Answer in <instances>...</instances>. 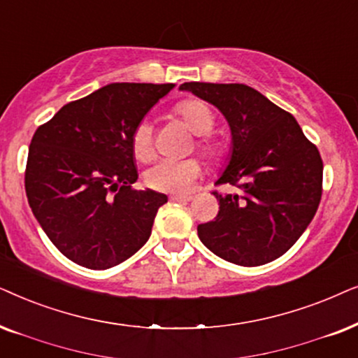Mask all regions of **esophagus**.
Here are the masks:
<instances>
[{"instance_id":"34e87169","label":"esophagus","mask_w":358,"mask_h":358,"mask_svg":"<svg viewBox=\"0 0 358 358\" xmlns=\"http://www.w3.org/2000/svg\"><path fill=\"white\" fill-rule=\"evenodd\" d=\"M193 196H189V194H173V196H170V201H182V203H187V201H192Z\"/></svg>"}]
</instances>
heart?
Masks as SVG:
<instances>
[{"instance_id": "b5f03b06", "label": "heart", "mask_w": 358, "mask_h": 358, "mask_svg": "<svg viewBox=\"0 0 358 358\" xmlns=\"http://www.w3.org/2000/svg\"><path fill=\"white\" fill-rule=\"evenodd\" d=\"M175 114L194 136L201 137L198 141V149L204 155L211 159L222 155V145L206 137L216 127V117L206 103L199 99H185L176 104ZM132 152L141 162L149 160L154 155V126L149 119H142L132 132ZM199 175H201V165L198 160L162 159L145 171L144 180L147 187L155 192L183 194L192 188Z\"/></svg>"}]
</instances>
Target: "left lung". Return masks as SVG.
Here are the masks:
<instances>
[{
  "mask_svg": "<svg viewBox=\"0 0 358 358\" xmlns=\"http://www.w3.org/2000/svg\"><path fill=\"white\" fill-rule=\"evenodd\" d=\"M224 114L232 150L216 185L241 193L213 192L214 221L198 226V237L231 264L259 266L282 257L317 211L322 194V159L292 114L242 83H183Z\"/></svg>",
  "mask_w": 358,
  "mask_h": 358,
  "instance_id": "8db88e82",
  "label": "left lung"
}]
</instances>
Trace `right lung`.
I'll use <instances>...</instances> for the list:
<instances>
[{
    "mask_svg": "<svg viewBox=\"0 0 358 358\" xmlns=\"http://www.w3.org/2000/svg\"><path fill=\"white\" fill-rule=\"evenodd\" d=\"M173 83H111L37 127L26 194L37 222L75 264L106 270L149 241L166 194L132 189V132Z\"/></svg>",
    "mask_w": 358,
    "mask_h": 358,
    "instance_id": "1",
    "label": "right lung"
}]
</instances>
